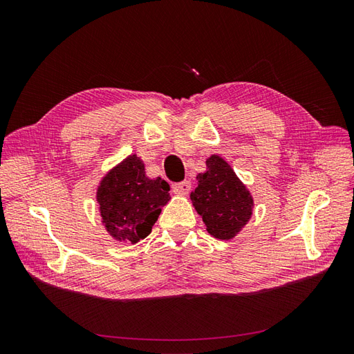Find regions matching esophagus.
<instances>
[{
    "instance_id": "esophagus-1",
    "label": "esophagus",
    "mask_w": 354,
    "mask_h": 354,
    "mask_svg": "<svg viewBox=\"0 0 354 354\" xmlns=\"http://www.w3.org/2000/svg\"><path fill=\"white\" fill-rule=\"evenodd\" d=\"M173 189H174L176 194H178V195H187L190 189H192V183L189 180H185V181H181V183H176L173 186Z\"/></svg>"
}]
</instances>
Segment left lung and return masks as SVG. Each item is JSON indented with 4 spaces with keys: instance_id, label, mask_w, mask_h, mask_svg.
<instances>
[{
    "instance_id": "8db88e82",
    "label": "left lung",
    "mask_w": 354,
    "mask_h": 354,
    "mask_svg": "<svg viewBox=\"0 0 354 354\" xmlns=\"http://www.w3.org/2000/svg\"><path fill=\"white\" fill-rule=\"evenodd\" d=\"M198 187L190 194L194 207L214 238L227 241L252 214V196L223 158L207 159V171L198 174Z\"/></svg>"
}]
</instances>
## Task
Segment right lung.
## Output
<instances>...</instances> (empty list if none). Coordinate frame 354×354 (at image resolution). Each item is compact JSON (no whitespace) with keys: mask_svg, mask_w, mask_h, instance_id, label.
Here are the masks:
<instances>
[{"mask_svg":"<svg viewBox=\"0 0 354 354\" xmlns=\"http://www.w3.org/2000/svg\"><path fill=\"white\" fill-rule=\"evenodd\" d=\"M169 186L160 177L149 178L145 164L128 156L106 174L97 189L102 218L112 238L137 243L152 232L160 207L171 199Z\"/></svg>","mask_w":354,"mask_h":354,"instance_id":"1","label":"right lung"}]
</instances>
